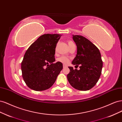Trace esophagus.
Returning <instances> with one entry per match:
<instances>
[{"label":"esophagus","mask_w":122,"mask_h":122,"mask_svg":"<svg viewBox=\"0 0 122 122\" xmlns=\"http://www.w3.org/2000/svg\"><path fill=\"white\" fill-rule=\"evenodd\" d=\"M67 67V65H63V68H66V67Z\"/></svg>","instance_id":"obj_1"}]
</instances>
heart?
Instances as JSON below:
<instances>
[{"instance_id":"1","label":"heart","mask_w":122,"mask_h":122,"mask_svg":"<svg viewBox=\"0 0 122 122\" xmlns=\"http://www.w3.org/2000/svg\"><path fill=\"white\" fill-rule=\"evenodd\" d=\"M68 46L70 48L73 45V44H74L73 42L72 41H68ZM57 61H58L61 62V63H62V64H67L69 63V59L67 57L65 56H62L60 57V58H58L57 59Z\"/></svg>"}]
</instances>
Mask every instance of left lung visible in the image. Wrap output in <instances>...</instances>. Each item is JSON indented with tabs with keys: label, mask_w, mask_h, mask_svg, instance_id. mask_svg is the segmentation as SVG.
Returning <instances> with one entry per match:
<instances>
[{
	"label": "left lung",
	"mask_w": 122,
	"mask_h": 122,
	"mask_svg": "<svg viewBox=\"0 0 122 122\" xmlns=\"http://www.w3.org/2000/svg\"><path fill=\"white\" fill-rule=\"evenodd\" d=\"M77 46V54L72 64L80 65V70L68 67L67 79L71 86L79 91H87L93 87L100 77L103 62L98 48L81 36L73 35Z\"/></svg>",
	"instance_id": "8db88e82"
}]
</instances>
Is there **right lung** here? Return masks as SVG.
<instances>
[{"label": "right lung", "instance_id": "right-lung-1", "mask_svg": "<svg viewBox=\"0 0 122 122\" xmlns=\"http://www.w3.org/2000/svg\"><path fill=\"white\" fill-rule=\"evenodd\" d=\"M61 35L45 34L32 43L26 51L21 63L24 82L28 87L36 91L48 89L53 86L63 66L56 63L55 47Z\"/></svg>", "mask_w": 122, "mask_h": 122}]
</instances>
